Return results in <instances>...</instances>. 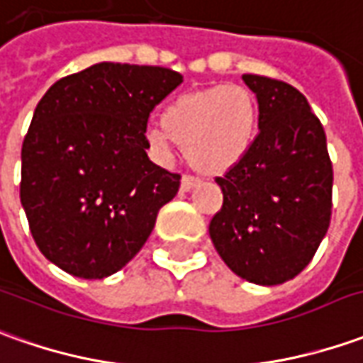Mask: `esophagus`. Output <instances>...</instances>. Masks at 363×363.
Listing matches in <instances>:
<instances>
[{"label": "esophagus", "mask_w": 363, "mask_h": 363, "mask_svg": "<svg viewBox=\"0 0 363 363\" xmlns=\"http://www.w3.org/2000/svg\"><path fill=\"white\" fill-rule=\"evenodd\" d=\"M201 182V179L199 177H194V174H184L182 177V181H181V191H191L192 186H196Z\"/></svg>", "instance_id": "1"}]
</instances>
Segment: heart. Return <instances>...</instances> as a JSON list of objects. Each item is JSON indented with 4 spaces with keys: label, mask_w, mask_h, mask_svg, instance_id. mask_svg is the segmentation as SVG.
Instances as JSON below:
<instances>
[{
    "label": "heart",
    "mask_w": 363,
    "mask_h": 363,
    "mask_svg": "<svg viewBox=\"0 0 363 363\" xmlns=\"http://www.w3.org/2000/svg\"><path fill=\"white\" fill-rule=\"evenodd\" d=\"M161 125L145 133L149 149L159 159L171 157L177 140L196 167L224 171L252 145L256 103L238 85L199 89L172 99L162 111Z\"/></svg>",
    "instance_id": "1"
}]
</instances>
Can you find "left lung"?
Segmentation results:
<instances>
[{
	"instance_id": "left-lung-1",
	"label": "left lung",
	"mask_w": 363,
	"mask_h": 363,
	"mask_svg": "<svg viewBox=\"0 0 363 363\" xmlns=\"http://www.w3.org/2000/svg\"><path fill=\"white\" fill-rule=\"evenodd\" d=\"M258 101V135L223 177L208 224L216 252L248 282L282 284L314 258L332 218L326 133L306 97L278 79L242 75Z\"/></svg>"
}]
</instances>
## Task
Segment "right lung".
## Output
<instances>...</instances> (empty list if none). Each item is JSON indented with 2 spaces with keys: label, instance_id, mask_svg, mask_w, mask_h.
Segmentation results:
<instances>
[{
  "label": "right lung",
  "instance_id": "1",
  "mask_svg": "<svg viewBox=\"0 0 363 363\" xmlns=\"http://www.w3.org/2000/svg\"><path fill=\"white\" fill-rule=\"evenodd\" d=\"M181 83L172 69L105 61L47 89L21 147L19 196L49 262L101 280L147 242L181 174L149 161L145 133Z\"/></svg>",
  "mask_w": 363,
  "mask_h": 363
}]
</instances>
